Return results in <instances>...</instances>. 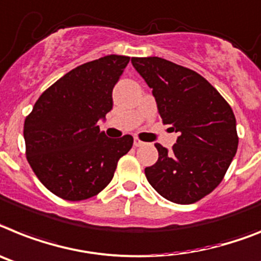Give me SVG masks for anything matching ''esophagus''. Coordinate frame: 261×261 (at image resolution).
<instances>
[{"instance_id":"obj_1","label":"esophagus","mask_w":261,"mask_h":261,"mask_svg":"<svg viewBox=\"0 0 261 261\" xmlns=\"http://www.w3.org/2000/svg\"><path fill=\"white\" fill-rule=\"evenodd\" d=\"M144 144V142H142L139 138H134V146L135 147H142Z\"/></svg>"}]
</instances>
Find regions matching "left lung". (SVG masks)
<instances>
[{"label": "left lung", "instance_id": "left-lung-1", "mask_svg": "<svg viewBox=\"0 0 261 261\" xmlns=\"http://www.w3.org/2000/svg\"><path fill=\"white\" fill-rule=\"evenodd\" d=\"M155 97L164 124L178 133L168 152L156 143L159 158L144 168L148 183L164 199L191 204L223 180L238 150L231 106L200 74L159 57L131 58Z\"/></svg>", "mask_w": 261, "mask_h": 261}]
</instances>
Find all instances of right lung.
Segmentation results:
<instances>
[{"label":"right lung","mask_w":261,"mask_h":261,"mask_svg":"<svg viewBox=\"0 0 261 261\" xmlns=\"http://www.w3.org/2000/svg\"><path fill=\"white\" fill-rule=\"evenodd\" d=\"M130 57L83 63L43 91L23 124L26 158L49 191L70 201L99 194L118 161L133 147L124 135L107 138L98 120L113 109V89Z\"/></svg>","instance_id":"obj_1"}]
</instances>
